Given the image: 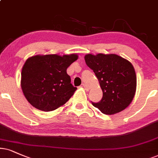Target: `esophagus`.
I'll return each instance as SVG.
<instances>
[{"instance_id":"esophagus-1","label":"esophagus","mask_w":158,"mask_h":158,"mask_svg":"<svg viewBox=\"0 0 158 158\" xmlns=\"http://www.w3.org/2000/svg\"><path fill=\"white\" fill-rule=\"evenodd\" d=\"M81 87H84V88H85L86 90H89V87H88V86H87L85 85V84H82V85H81Z\"/></svg>"}]
</instances>
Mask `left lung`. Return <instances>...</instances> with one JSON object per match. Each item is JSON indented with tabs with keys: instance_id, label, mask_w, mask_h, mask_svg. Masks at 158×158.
Returning <instances> with one entry per match:
<instances>
[{
	"instance_id": "left-lung-1",
	"label": "left lung",
	"mask_w": 158,
	"mask_h": 158,
	"mask_svg": "<svg viewBox=\"0 0 158 158\" xmlns=\"http://www.w3.org/2000/svg\"><path fill=\"white\" fill-rule=\"evenodd\" d=\"M85 63L95 73L103 98L93 105L105 114H114L132 102L136 91V74L132 63L116 54H87Z\"/></svg>"
}]
</instances>
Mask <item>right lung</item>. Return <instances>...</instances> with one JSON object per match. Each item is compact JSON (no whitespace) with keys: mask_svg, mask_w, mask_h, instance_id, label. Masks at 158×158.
Returning <instances> with one entry per match:
<instances>
[{"mask_svg":"<svg viewBox=\"0 0 158 158\" xmlns=\"http://www.w3.org/2000/svg\"><path fill=\"white\" fill-rule=\"evenodd\" d=\"M78 57L77 54L28 57L22 69L20 81L27 101L44 111L55 110L64 105L77 89L71 84L66 70Z\"/></svg>","mask_w":158,"mask_h":158,"instance_id":"right-lung-1","label":"right lung"}]
</instances>
